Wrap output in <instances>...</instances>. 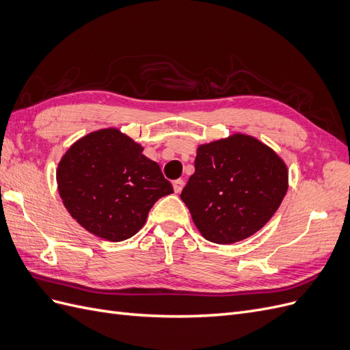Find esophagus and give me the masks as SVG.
<instances>
[{
	"label": "esophagus",
	"mask_w": 350,
	"mask_h": 350,
	"mask_svg": "<svg viewBox=\"0 0 350 350\" xmlns=\"http://www.w3.org/2000/svg\"><path fill=\"white\" fill-rule=\"evenodd\" d=\"M172 185H174V191L178 194V193H181V191H183V188H184V181H183V179H176V181H174V183H172Z\"/></svg>",
	"instance_id": "obj_1"
}]
</instances>
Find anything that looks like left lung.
<instances>
[{
  "label": "left lung",
  "instance_id": "1",
  "mask_svg": "<svg viewBox=\"0 0 350 350\" xmlns=\"http://www.w3.org/2000/svg\"><path fill=\"white\" fill-rule=\"evenodd\" d=\"M288 187L283 159L256 137L235 133L197 147L196 172L181 200L201 235L228 245L266 225Z\"/></svg>",
  "mask_w": 350,
  "mask_h": 350
}]
</instances>
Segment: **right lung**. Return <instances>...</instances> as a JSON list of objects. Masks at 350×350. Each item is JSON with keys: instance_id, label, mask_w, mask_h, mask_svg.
Masks as SVG:
<instances>
[{"instance_id": "1", "label": "right lung", "mask_w": 350, "mask_h": 350, "mask_svg": "<svg viewBox=\"0 0 350 350\" xmlns=\"http://www.w3.org/2000/svg\"><path fill=\"white\" fill-rule=\"evenodd\" d=\"M144 147L118 129L89 133L61 157L59 197L70 216L94 237L111 242L139 232L156 201L174 193Z\"/></svg>"}]
</instances>
